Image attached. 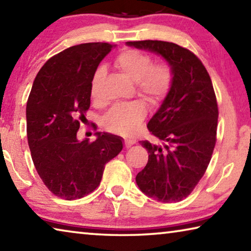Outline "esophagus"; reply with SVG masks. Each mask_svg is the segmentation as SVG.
Instances as JSON below:
<instances>
[{"label":"esophagus","instance_id":"esophagus-1","mask_svg":"<svg viewBox=\"0 0 251 251\" xmlns=\"http://www.w3.org/2000/svg\"><path fill=\"white\" fill-rule=\"evenodd\" d=\"M135 143V140L134 139H126L125 140V145L126 148H130L131 146H133Z\"/></svg>","mask_w":251,"mask_h":251}]
</instances>
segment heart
Wrapping results in <instances>:
<instances>
[{"label":"heart","instance_id":"1","mask_svg":"<svg viewBox=\"0 0 251 251\" xmlns=\"http://www.w3.org/2000/svg\"><path fill=\"white\" fill-rule=\"evenodd\" d=\"M117 68L135 82L139 96L150 103H155L166 96L172 83V71L168 64H153L152 57L137 50H126L116 57ZM105 70L98 68L90 84L92 98L97 91ZM146 116V109L140 102L117 104L111 108L103 117V125L114 133L130 135L134 133Z\"/></svg>","mask_w":251,"mask_h":251}]
</instances>
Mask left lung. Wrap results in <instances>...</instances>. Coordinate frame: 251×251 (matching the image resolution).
<instances>
[{
  "instance_id": "1",
  "label": "left lung",
  "mask_w": 251,
  "mask_h": 251,
  "mask_svg": "<svg viewBox=\"0 0 251 251\" xmlns=\"http://www.w3.org/2000/svg\"><path fill=\"white\" fill-rule=\"evenodd\" d=\"M126 44L163 57L172 71L169 91L147 125L160 143L140 141L149 159L135 182L154 200L181 201L202 178L216 145L218 105L211 79L198 57L178 44Z\"/></svg>"
}]
</instances>
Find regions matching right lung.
<instances>
[{"label": "right lung", "instance_id": "right-lung-1", "mask_svg": "<svg viewBox=\"0 0 251 251\" xmlns=\"http://www.w3.org/2000/svg\"><path fill=\"white\" fill-rule=\"evenodd\" d=\"M109 43L75 45L52 56L33 82L26 103V132L33 163L53 195L80 199L96 189L104 166L120 153L123 139L96 132L79 140L76 132L90 108L91 79Z\"/></svg>", "mask_w": 251, "mask_h": 251}]
</instances>
